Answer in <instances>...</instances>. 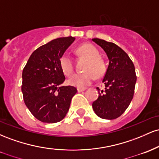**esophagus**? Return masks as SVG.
Masks as SVG:
<instances>
[{
  "label": "esophagus",
  "instance_id": "34e87169",
  "mask_svg": "<svg viewBox=\"0 0 159 159\" xmlns=\"http://www.w3.org/2000/svg\"><path fill=\"white\" fill-rule=\"evenodd\" d=\"M86 90V88H78L77 90L78 93H81V92H83V91H84Z\"/></svg>",
  "mask_w": 159,
  "mask_h": 159
}]
</instances>
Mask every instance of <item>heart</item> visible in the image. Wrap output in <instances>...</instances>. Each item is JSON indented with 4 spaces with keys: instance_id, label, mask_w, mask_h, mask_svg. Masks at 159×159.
<instances>
[{
    "instance_id": "heart-1",
    "label": "heart",
    "mask_w": 159,
    "mask_h": 159,
    "mask_svg": "<svg viewBox=\"0 0 159 159\" xmlns=\"http://www.w3.org/2000/svg\"><path fill=\"white\" fill-rule=\"evenodd\" d=\"M78 56L87 59L82 73H76L68 79V84L78 88H84L94 81L95 78L102 77L105 72V66L99 57V52L93 45L86 43L76 49ZM62 72L66 75L73 72L74 65L72 58L67 54H63L59 60Z\"/></svg>"
}]
</instances>
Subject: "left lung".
Instances as JSON below:
<instances>
[{
    "instance_id": "8db88e82",
    "label": "left lung",
    "mask_w": 159,
    "mask_h": 159,
    "mask_svg": "<svg viewBox=\"0 0 159 159\" xmlns=\"http://www.w3.org/2000/svg\"><path fill=\"white\" fill-rule=\"evenodd\" d=\"M92 40L103 48L109 65L102 80L105 89L98 91L93 109L100 118L116 119L125 112L132 102L137 81L132 60L121 48L113 43L95 38Z\"/></svg>"
}]
</instances>
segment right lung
<instances>
[{
	"label": "right lung",
	"instance_id": "1",
	"mask_svg": "<svg viewBox=\"0 0 159 159\" xmlns=\"http://www.w3.org/2000/svg\"><path fill=\"white\" fill-rule=\"evenodd\" d=\"M75 38H57L34 51L22 72L21 91L25 105L34 117L54 123L65 117L77 93L72 86H62L64 74L59 60Z\"/></svg>",
	"mask_w": 159,
	"mask_h": 159
}]
</instances>
